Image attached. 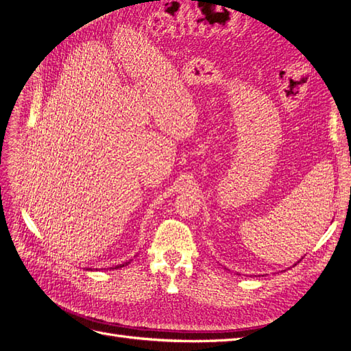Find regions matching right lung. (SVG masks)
Here are the masks:
<instances>
[{"label": "right lung", "mask_w": 351, "mask_h": 351, "mask_svg": "<svg viewBox=\"0 0 351 351\" xmlns=\"http://www.w3.org/2000/svg\"><path fill=\"white\" fill-rule=\"evenodd\" d=\"M125 265H129V262H124V263H121V265H117L115 268H112V269H117V268H123V267H125Z\"/></svg>", "instance_id": "1"}]
</instances>
